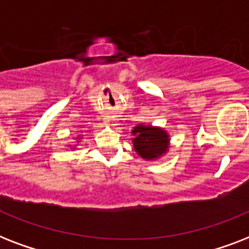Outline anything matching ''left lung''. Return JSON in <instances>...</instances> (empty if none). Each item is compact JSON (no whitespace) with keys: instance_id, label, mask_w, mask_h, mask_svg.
<instances>
[{"instance_id":"left-lung-1","label":"left lung","mask_w":249,"mask_h":249,"mask_svg":"<svg viewBox=\"0 0 249 249\" xmlns=\"http://www.w3.org/2000/svg\"><path fill=\"white\" fill-rule=\"evenodd\" d=\"M133 144L134 150L141 158L146 160H154L160 158L168 151L169 136L165 130L155 128L151 125H137L133 129Z\"/></svg>"}]
</instances>
